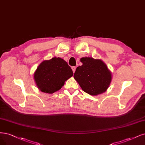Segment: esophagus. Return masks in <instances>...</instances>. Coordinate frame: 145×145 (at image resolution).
I'll return each mask as SVG.
<instances>
[{
    "label": "esophagus",
    "instance_id": "34e87169",
    "mask_svg": "<svg viewBox=\"0 0 145 145\" xmlns=\"http://www.w3.org/2000/svg\"><path fill=\"white\" fill-rule=\"evenodd\" d=\"M72 71H73V72L74 73V72H75V71H76V67H72Z\"/></svg>",
    "mask_w": 145,
    "mask_h": 145
}]
</instances>
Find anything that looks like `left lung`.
<instances>
[{"label": "left lung", "mask_w": 145, "mask_h": 145, "mask_svg": "<svg viewBox=\"0 0 145 145\" xmlns=\"http://www.w3.org/2000/svg\"><path fill=\"white\" fill-rule=\"evenodd\" d=\"M80 61L83 65L76 68L74 77L82 89L91 95L106 91L112 81V74L106 65L92 57H82Z\"/></svg>", "instance_id": "left-lung-1"}]
</instances>
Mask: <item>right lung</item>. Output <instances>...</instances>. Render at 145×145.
I'll use <instances>...</instances> for the list:
<instances>
[{
  "label": "right lung",
  "instance_id": "1",
  "mask_svg": "<svg viewBox=\"0 0 145 145\" xmlns=\"http://www.w3.org/2000/svg\"><path fill=\"white\" fill-rule=\"evenodd\" d=\"M72 75L71 68L67 62L61 58L53 57L39 65L34 74V78L40 91L53 93L61 89L65 82Z\"/></svg>",
  "mask_w": 145,
  "mask_h": 145
}]
</instances>
